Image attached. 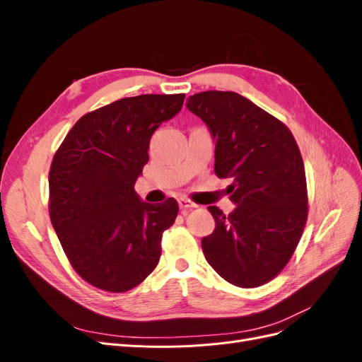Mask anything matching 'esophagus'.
<instances>
[{
    "label": "esophagus",
    "instance_id": "esophagus-1",
    "mask_svg": "<svg viewBox=\"0 0 362 362\" xmlns=\"http://www.w3.org/2000/svg\"><path fill=\"white\" fill-rule=\"evenodd\" d=\"M178 204H180L181 210H192V208L198 206L193 201H190V199H187V198H180V199H178Z\"/></svg>",
    "mask_w": 362,
    "mask_h": 362
}]
</instances>
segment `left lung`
<instances>
[{
    "label": "left lung",
    "instance_id": "obj_1",
    "mask_svg": "<svg viewBox=\"0 0 362 362\" xmlns=\"http://www.w3.org/2000/svg\"><path fill=\"white\" fill-rule=\"evenodd\" d=\"M216 140L214 173L233 178L237 206L214 217L202 238L204 255L218 275L242 288L275 278L293 257L308 217L305 166L287 125L235 92L206 90L189 98Z\"/></svg>",
    "mask_w": 362,
    "mask_h": 362
}]
</instances>
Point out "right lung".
<instances>
[{"label": "right lung", "mask_w": 362, "mask_h": 362, "mask_svg": "<svg viewBox=\"0 0 362 362\" xmlns=\"http://www.w3.org/2000/svg\"><path fill=\"white\" fill-rule=\"evenodd\" d=\"M184 93L117 100L76 120L49 168V218L71 266L90 286L124 293L144 282L178 214L169 198L151 205L134 184L154 131L177 115Z\"/></svg>", "instance_id": "add662e5"}]
</instances>
